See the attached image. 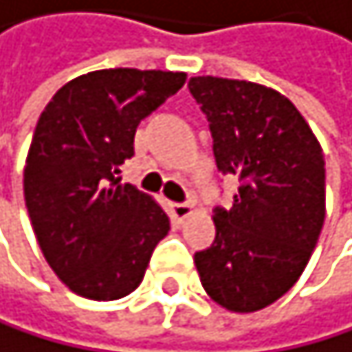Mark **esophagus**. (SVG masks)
Returning <instances> with one entry per match:
<instances>
[{
    "mask_svg": "<svg viewBox=\"0 0 352 352\" xmlns=\"http://www.w3.org/2000/svg\"><path fill=\"white\" fill-rule=\"evenodd\" d=\"M191 212H193V206L191 204H172V214H174L178 221L187 219Z\"/></svg>",
    "mask_w": 352,
    "mask_h": 352,
    "instance_id": "esophagus-1",
    "label": "esophagus"
}]
</instances>
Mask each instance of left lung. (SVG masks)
I'll return each instance as SVG.
<instances>
[{"mask_svg":"<svg viewBox=\"0 0 352 352\" xmlns=\"http://www.w3.org/2000/svg\"><path fill=\"white\" fill-rule=\"evenodd\" d=\"M219 172L241 180L230 210L214 208V241L195 254L208 297L230 312H258L297 284L324 221V159L316 135L273 87L191 77Z\"/></svg>","mask_w":352,"mask_h":352,"instance_id":"left-lung-1","label":"left lung"}]
</instances>
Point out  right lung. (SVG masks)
<instances>
[{
    "instance_id": "add662e5",
    "label": "right lung",
    "mask_w": 352,
    "mask_h": 352,
    "mask_svg": "<svg viewBox=\"0 0 352 352\" xmlns=\"http://www.w3.org/2000/svg\"><path fill=\"white\" fill-rule=\"evenodd\" d=\"M187 81L172 70L107 68L62 85L40 113L23 172L34 234L79 297L122 299L142 284L170 217L120 182L138 124Z\"/></svg>"
}]
</instances>
